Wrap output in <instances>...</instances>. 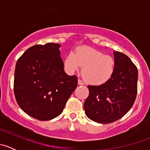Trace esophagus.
<instances>
[{
	"label": "esophagus",
	"mask_w": 150,
	"mask_h": 150,
	"mask_svg": "<svg viewBox=\"0 0 150 150\" xmlns=\"http://www.w3.org/2000/svg\"><path fill=\"white\" fill-rule=\"evenodd\" d=\"M78 85H81V86H83V85H84L83 81L82 80H81V79H78Z\"/></svg>",
	"instance_id": "34e87169"
}]
</instances>
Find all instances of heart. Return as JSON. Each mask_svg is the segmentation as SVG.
Segmentation results:
<instances>
[{
    "mask_svg": "<svg viewBox=\"0 0 150 150\" xmlns=\"http://www.w3.org/2000/svg\"><path fill=\"white\" fill-rule=\"evenodd\" d=\"M83 67L82 75L92 85L105 83L112 76L115 60L112 57L90 47H81L75 53L70 52L64 60V67L74 73Z\"/></svg>",
    "mask_w": 150,
    "mask_h": 150,
    "instance_id": "heart-1",
    "label": "heart"
}]
</instances>
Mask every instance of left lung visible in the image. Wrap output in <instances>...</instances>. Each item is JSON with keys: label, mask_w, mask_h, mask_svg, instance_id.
I'll return each mask as SVG.
<instances>
[{"label": "left lung", "mask_w": 150, "mask_h": 150, "mask_svg": "<svg viewBox=\"0 0 150 150\" xmlns=\"http://www.w3.org/2000/svg\"><path fill=\"white\" fill-rule=\"evenodd\" d=\"M112 78L99 86H88L89 95L84 103L86 116L99 123H110L123 117L132 107L137 94L138 70L125 54L114 52Z\"/></svg>", "instance_id": "1"}]
</instances>
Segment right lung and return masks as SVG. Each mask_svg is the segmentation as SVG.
<instances>
[{
	"label": "right lung",
	"instance_id": "right-lung-1",
	"mask_svg": "<svg viewBox=\"0 0 150 150\" xmlns=\"http://www.w3.org/2000/svg\"><path fill=\"white\" fill-rule=\"evenodd\" d=\"M60 45L48 43L29 48L17 60L13 91L19 107L39 120H49L63 112L78 86L76 75H67Z\"/></svg>",
	"mask_w": 150,
	"mask_h": 150
}]
</instances>
